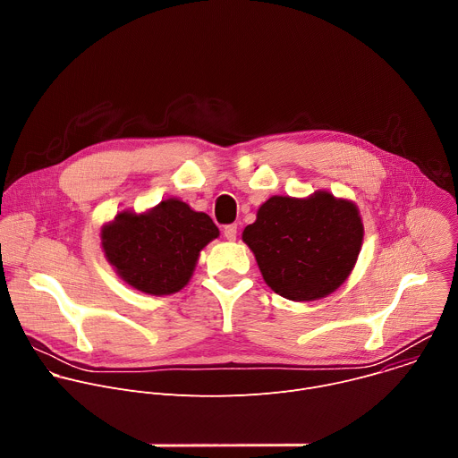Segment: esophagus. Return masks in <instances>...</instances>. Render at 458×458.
Returning a JSON list of instances; mask_svg holds the SVG:
<instances>
[{"label": "esophagus", "mask_w": 458, "mask_h": 458, "mask_svg": "<svg viewBox=\"0 0 458 458\" xmlns=\"http://www.w3.org/2000/svg\"><path fill=\"white\" fill-rule=\"evenodd\" d=\"M223 235H225V239H228V241H235V237H237V225H228V226H225Z\"/></svg>", "instance_id": "1"}]
</instances>
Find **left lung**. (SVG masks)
<instances>
[{
    "label": "left lung",
    "mask_w": 458,
    "mask_h": 458,
    "mask_svg": "<svg viewBox=\"0 0 458 458\" xmlns=\"http://www.w3.org/2000/svg\"><path fill=\"white\" fill-rule=\"evenodd\" d=\"M362 239L357 205L328 190L308 198L272 195L242 232L265 283L297 302L339 290L355 268Z\"/></svg>",
    "instance_id": "obj_1"
}]
</instances>
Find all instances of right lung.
<instances>
[{
    "mask_svg": "<svg viewBox=\"0 0 458 458\" xmlns=\"http://www.w3.org/2000/svg\"><path fill=\"white\" fill-rule=\"evenodd\" d=\"M217 237L210 216L175 198L141 214L121 210L101 226V248L114 272L128 286L156 297L182 290L199 253Z\"/></svg>",
    "mask_w": 458,
    "mask_h": 458,
    "instance_id": "add662e5",
    "label": "right lung"
}]
</instances>
